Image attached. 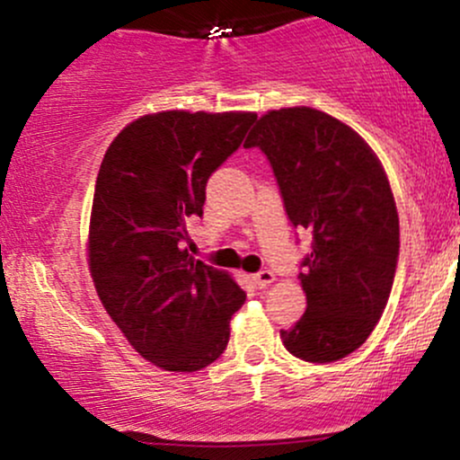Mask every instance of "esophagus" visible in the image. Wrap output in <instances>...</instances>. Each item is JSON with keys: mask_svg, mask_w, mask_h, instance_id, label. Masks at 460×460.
I'll list each match as a JSON object with an SVG mask.
<instances>
[{"mask_svg": "<svg viewBox=\"0 0 460 460\" xmlns=\"http://www.w3.org/2000/svg\"><path fill=\"white\" fill-rule=\"evenodd\" d=\"M252 281H255L260 288H266L274 281V274L270 270H260L257 274H252Z\"/></svg>", "mask_w": 460, "mask_h": 460, "instance_id": "34e87169", "label": "esophagus"}]
</instances>
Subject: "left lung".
Segmentation results:
<instances>
[{"label":"left lung","instance_id":"1","mask_svg":"<svg viewBox=\"0 0 460 460\" xmlns=\"http://www.w3.org/2000/svg\"><path fill=\"white\" fill-rule=\"evenodd\" d=\"M244 146L270 162L294 229L314 235L298 274L307 311L281 331L283 346L309 363L344 358L381 320L398 268V212L381 162L314 108L272 110Z\"/></svg>","mask_w":460,"mask_h":460}]
</instances>
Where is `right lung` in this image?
Here are the masks:
<instances>
[{
    "label": "right lung",
    "instance_id": "right-lung-1",
    "mask_svg": "<svg viewBox=\"0 0 460 460\" xmlns=\"http://www.w3.org/2000/svg\"><path fill=\"white\" fill-rule=\"evenodd\" d=\"M251 112H160L116 136L97 175L91 274L105 311L146 361L197 372L229 344L246 294L188 252L212 172L240 149Z\"/></svg>",
    "mask_w": 460,
    "mask_h": 460
}]
</instances>
